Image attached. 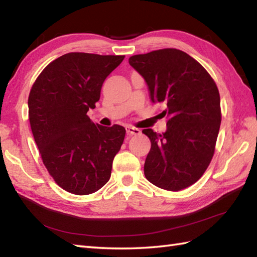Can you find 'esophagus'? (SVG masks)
I'll return each instance as SVG.
<instances>
[{"mask_svg":"<svg viewBox=\"0 0 257 257\" xmlns=\"http://www.w3.org/2000/svg\"><path fill=\"white\" fill-rule=\"evenodd\" d=\"M125 132H127V135H130V136L139 135L141 133L140 129L132 127V125H125Z\"/></svg>","mask_w":257,"mask_h":257,"instance_id":"34e87169","label":"esophagus"}]
</instances>
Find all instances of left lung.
Returning a JSON list of instances; mask_svg holds the SVG:
<instances>
[{"instance_id": "8db88e82", "label": "left lung", "mask_w": 257, "mask_h": 257, "mask_svg": "<svg viewBox=\"0 0 257 257\" xmlns=\"http://www.w3.org/2000/svg\"><path fill=\"white\" fill-rule=\"evenodd\" d=\"M145 78L152 102L167 106L168 129L143 133L151 141L145 176L156 187L180 191L203 176L214 155L221 124L215 81L194 58L176 48H163L129 58Z\"/></svg>"}]
</instances>
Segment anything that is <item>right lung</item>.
<instances>
[{"instance_id": "1", "label": "right lung", "mask_w": 257, "mask_h": 257, "mask_svg": "<svg viewBox=\"0 0 257 257\" xmlns=\"http://www.w3.org/2000/svg\"><path fill=\"white\" fill-rule=\"evenodd\" d=\"M123 55L68 53L42 70L29 96V119L48 173L69 193H94L110 179L125 129L103 127L87 116L103 80Z\"/></svg>"}]
</instances>
